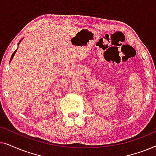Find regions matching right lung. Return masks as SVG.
I'll list each match as a JSON object with an SVG mask.
<instances>
[{"label":"right lung","mask_w":156,"mask_h":156,"mask_svg":"<svg viewBox=\"0 0 156 156\" xmlns=\"http://www.w3.org/2000/svg\"><path fill=\"white\" fill-rule=\"evenodd\" d=\"M16 51H17V50H16V51H15V52H14L13 53H12V56H11V58H10V60H12V58H13V57H14V55H15V54H16Z\"/></svg>","instance_id":"obj_1"}]
</instances>
